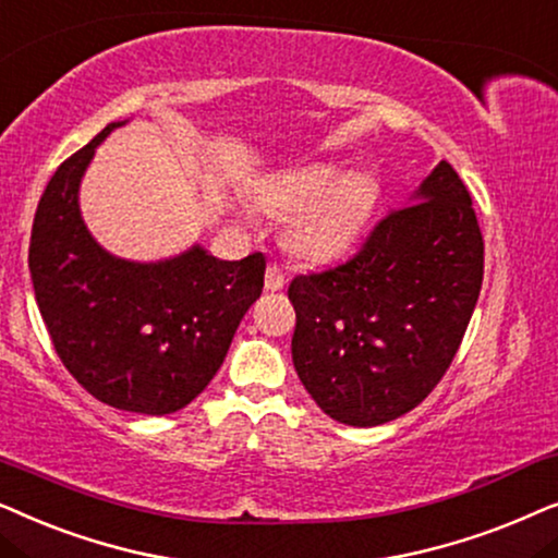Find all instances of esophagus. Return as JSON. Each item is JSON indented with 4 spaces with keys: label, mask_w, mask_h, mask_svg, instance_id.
Here are the masks:
<instances>
[{
    "label": "esophagus",
    "mask_w": 558,
    "mask_h": 558,
    "mask_svg": "<svg viewBox=\"0 0 558 558\" xmlns=\"http://www.w3.org/2000/svg\"><path fill=\"white\" fill-rule=\"evenodd\" d=\"M286 272H283V267H278V265H267V270H265V291H270V293H275V291H283L286 288Z\"/></svg>",
    "instance_id": "obj_1"
}]
</instances>
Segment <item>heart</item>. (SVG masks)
<instances>
[{
  "label": "heart",
  "instance_id": "heart-1",
  "mask_svg": "<svg viewBox=\"0 0 558 558\" xmlns=\"http://www.w3.org/2000/svg\"><path fill=\"white\" fill-rule=\"evenodd\" d=\"M380 202V185L365 170L337 162H308L272 173L257 185L267 217L288 221V247L308 263H333L352 252L367 232ZM252 219L250 211H240Z\"/></svg>",
  "mask_w": 558,
  "mask_h": 558
}]
</instances>
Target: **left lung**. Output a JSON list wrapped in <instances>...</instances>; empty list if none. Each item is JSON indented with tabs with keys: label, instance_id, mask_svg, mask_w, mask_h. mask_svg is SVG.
Returning a JSON list of instances; mask_svg holds the SVG:
<instances>
[{
	"label": "left lung",
	"instance_id": "1",
	"mask_svg": "<svg viewBox=\"0 0 558 558\" xmlns=\"http://www.w3.org/2000/svg\"><path fill=\"white\" fill-rule=\"evenodd\" d=\"M482 267L470 191L441 160L360 255L288 288L293 365L316 405L356 428L413 411L462 344Z\"/></svg>",
	"mask_w": 558,
	"mask_h": 558
}]
</instances>
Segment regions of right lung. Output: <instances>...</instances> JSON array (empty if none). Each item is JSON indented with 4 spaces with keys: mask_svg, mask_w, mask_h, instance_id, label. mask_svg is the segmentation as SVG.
<instances>
[{
    "mask_svg": "<svg viewBox=\"0 0 558 558\" xmlns=\"http://www.w3.org/2000/svg\"><path fill=\"white\" fill-rule=\"evenodd\" d=\"M111 122L50 178L29 236L35 301L63 365L119 411L175 413L225 362L236 326L263 293L265 255L219 259L202 244L137 263L104 250L78 191Z\"/></svg>",
    "mask_w": 558,
    "mask_h": 558,
    "instance_id": "obj_1",
    "label": "right lung"
}]
</instances>
